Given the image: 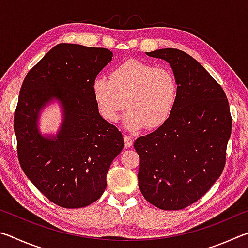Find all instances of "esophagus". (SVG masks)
<instances>
[{"label":"esophagus","mask_w":248,"mask_h":248,"mask_svg":"<svg viewBox=\"0 0 248 248\" xmlns=\"http://www.w3.org/2000/svg\"><path fill=\"white\" fill-rule=\"evenodd\" d=\"M124 146H125V148H131V146L133 145L132 138L129 137V136H124Z\"/></svg>","instance_id":"1"}]
</instances>
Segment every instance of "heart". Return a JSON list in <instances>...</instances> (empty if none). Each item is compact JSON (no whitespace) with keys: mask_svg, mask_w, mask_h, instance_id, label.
Masks as SVG:
<instances>
[{"mask_svg":"<svg viewBox=\"0 0 248 248\" xmlns=\"http://www.w3.org/2000/svg\"><path fill=\"white\" fill-rule=\"evenodd\" d=\"M93 94L105 120H118L127 104L129 110L123 118L125 128L157 129L173 114L178 84L170 70L131 59L112 69L109 78H96Z\"/></svg>","mask_w":248,"mask_h":248,"instance_id":"1","label":"heart"}]
</instances>
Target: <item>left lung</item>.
Segmentation results:
<instances>
[{"instance_id":"8db88e82","label":"left lung","mask_w":248,"mask_h":248,"mask_svg":"<svg viewBox=\"0 0 248 248\" xmlns=\"http://www.w3.org/2000/svg\"><path fill=\"white\" fill-rule=\"evenodd\" d=\"M165 60L178 84V98L169 121L139 137V188L162 210H180L199 200L220 177L232 130L228 98L198 61L182 50L145 52Z\"/></svg>"}]
</instances>
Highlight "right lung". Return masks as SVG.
<instances>
[{
    "instance_id": "right-lung-1",
    "label": "right lung",
    "mask_w": 248,
    "mask_h": 248,
    "mask_svg": "<svg viewBox=\"0 0 248 248\" xmlns=\"http://www.w3.org/2000/svg\"><path fill=\"white\" fill-rule=\"evenodd\" d=\"M112 59L105 48L59 44L27 73L14 115L19 164L25 175L53 203L83 208L106 189L111 162L124 137L100 116L93 94L97 74ZM52 102L62 108L56 135L39 129L41 111Z\"/></svg>"
}]
</instances>
